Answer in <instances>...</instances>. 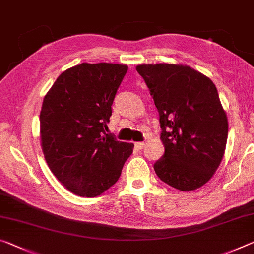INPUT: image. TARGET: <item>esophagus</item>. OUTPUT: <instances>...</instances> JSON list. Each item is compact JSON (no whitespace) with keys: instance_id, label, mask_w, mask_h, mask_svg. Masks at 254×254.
<instances>
[{"instance_id":"esophagus-1","label":"esophagus","mask_w":254,"mask_h":254,"mask_svg":"<svg viewBox=\"0 0 254 254\" xmlns=\"http://www.w3.org/2000/svg\"><path fill=\"white\" fill-rule=\"evenodd\" d=\"M134 144H135V148L139 149V150H141V149H142L144 146H146V143H144V142H135Z\"/></svg>"}]
</instances>
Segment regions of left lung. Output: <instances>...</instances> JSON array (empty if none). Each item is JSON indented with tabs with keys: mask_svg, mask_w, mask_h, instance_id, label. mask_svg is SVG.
<instances>
[{
	"mask_svg": "<svg viewBox=\"0 0 254 254\" xmlns=\"http://www.w3.org/2000/svg\"><path fill=\"white\" fill-rule=\"evenodd\" d=\"M159 113L165 154L154 165L158 178L180 191L203 187L226 149L228 121L215 83L183 64H140Z\"/></svg>",
	"mask_w": 254,
	"mask_h": 254,
	"instance_id": "8db88e82",
	"label": "left lung"
}]
</instances>
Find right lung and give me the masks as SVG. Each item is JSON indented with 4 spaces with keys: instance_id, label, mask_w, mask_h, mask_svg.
<instances>
[{
    "instance_id": "1",
    "label": "right lung",
    "mask_w": 254,
    "mask_h": 254,
    "mask_svg": "<svg viewBox=\"0 0 254 254\" xmlns=\"http://www.w3.org/2000/svg\"><path fill=\"white\" fill-rule=\"evenodd\" d=\"M126 64L81 63L59 75L43 100L40 144L51 172L79 196L114 185L133 143L105 133Z\"/></svg>"
}]
</instances>
